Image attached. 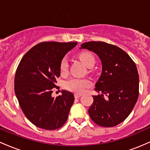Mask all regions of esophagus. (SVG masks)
I'll use <instances>...</instances> for the list:
<instances>
[{"label": "esophagus", "instance_id": "34e87169", "mask_svg": "<svg viewBox=\"0 0 150 150\" xmlns=\"http://www.w3.org/2000/svg\"><path fill=\"white\" fill-rule=\"evenodd\" d=\"M81 96V94H80V93H75L74 94L75 98H79Z\"/></svg>", "mask_w": 150, "mask_h": 150}]
</instances>
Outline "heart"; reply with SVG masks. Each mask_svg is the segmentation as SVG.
I'll list each match as a JSON object with an SVG mask.
<instances>
[{
  "instance_id": "1",
  "label": "heart",
  "mask_w": 150,
  "mask_h": 150,
  "mask_svg": "<svg viewBox=\"0 0 150 150\" xmlns=\"http://www.w3.org/2000/svg\"><path fill=\"white\" fill-rule=\"evenodd\" d=\"M79 57L84 64L88 67L91 63L95 62L93 55L89 52H83L79 55ZM69 68V62L67 58H64L60 63V71L62 73H66ZM90 81L86 79L79 78H71L64 82V87L67 90L74 93H83L86 87L90 86Z\"/></svg>"
}]
</instances>
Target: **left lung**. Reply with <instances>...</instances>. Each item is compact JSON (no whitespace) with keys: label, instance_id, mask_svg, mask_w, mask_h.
Segmentation results:
<instances>
[{"label":"left lung","instance_id":"left-lung-1","mask_svg":"<svg viewBox=\"0 0 150 150\" xmlns=\"http://www.w3.org/2000/svg\"><path fill=\"white\" fill-rule=\"evenodd\" d=\"M96 54L102 70L96 83L93 103L88 109L91 118L102 127H113L127 117L139 96V75L130 57L118 47L103 42H88L81 45ZM108 95L105 100L103 94Z\"/></svg>","mask_w":150,"mask_h":150}]
</instances>
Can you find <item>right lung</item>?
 I'll use <instances>...</instances> for the list:
<instances>
[{"mask_svg":"<svg viewBox=\"0 0 150 150\" xmlns=\"http://www.w3.org/2000/svg\"><path fill=\"white\" fill-rule=\"evenodd\" d=\"M76 42H45L32 47L22 58L15 76V93L25 115L35 126L52 130L68 118L74 101L71 92L52 97L60 76V63Z\"/></svg>","mask_w":150,"mask_h":150,"instance_id":"1","label":"right lung"}]
</instances>
